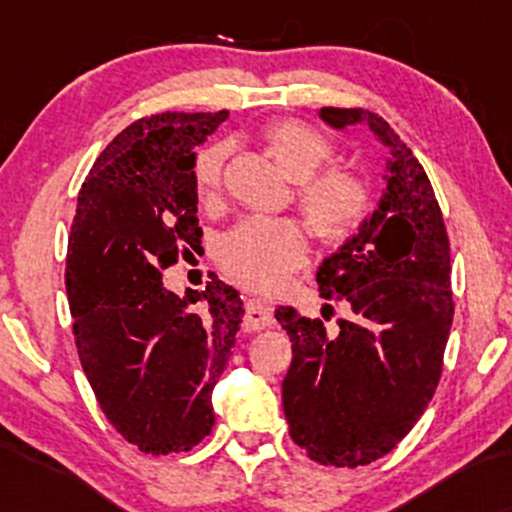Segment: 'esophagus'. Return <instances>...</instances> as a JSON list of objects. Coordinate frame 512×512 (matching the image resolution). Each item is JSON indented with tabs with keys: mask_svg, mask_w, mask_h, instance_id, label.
<instances>
[{
	"mask_svg": "<svg viewBox=\"0 0 512 512\" xmlns=\"http://www.w3.org/2000/svg\"><path fill=\"white\" fill-rule=\"evenodd\" d=\"M274 325V315L272 308L267 303L257 301V298H250L245 303V317H243V330L245 332H260L264 327Z\"/></svg>",
	"mask_w": 512,
	"mask_h": 512,
	"instance_id": "esophagus-1",
	"label": "esophagus"
}]
</instances>
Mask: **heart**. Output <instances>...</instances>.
Masks as SVG:
<instances>
[{"label":"heart","instance_id":"1","mask_svg":"<svg viewBox=\"0 0 512 512\" xmlns=\"http://www.w3.org/2000/svg\"><path fill=\"white\" fill-rule=\"evenodd\" d=\"M264 149L281 170L298 180V207L317 238L330 245L349 240L368 216V182L354 170L327 166L334 156L330 139L298 120H281L264 127ZM226 146L209 144L195 156L192 180L199 197H214L221 187ZM308 255V236L293 219H245L221 238V269L248 289H276Z\"/></svg>","mask_w":512,"mask_h":512}]
</instances>
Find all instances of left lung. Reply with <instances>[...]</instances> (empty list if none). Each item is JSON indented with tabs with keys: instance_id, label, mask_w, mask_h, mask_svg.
I'll list each match as a JSON object with an SVG mask.
<instances>
[{
	"instance_id": "left-lung-1",
	"label": "left lung",
	"mask_w": 512,
	"mask_h": 512,
	"mask_svg": "<svg viewBox=\"0 0 512 512\" xmlns=\"http://www.w3.org/2000/svg\"><path fill=\"white\" fill-rule=\"evenodd\" d=\"M334 129L366 125L390 149L378 209L363 219L315 279L344 301L337 330L276 310L291 337L281 385L289 433L310 460L358 467L383 457L414 428L436 392L452 325L450 243L424 166L383 117L322 108ZM332 310V305H325Z\"/></svg>"
}]
</instances>
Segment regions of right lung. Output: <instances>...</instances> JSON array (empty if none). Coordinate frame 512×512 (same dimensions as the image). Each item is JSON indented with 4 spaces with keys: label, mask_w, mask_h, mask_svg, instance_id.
Instances as JSON below:
<instances>
[{
    "label": "right lung",
    "mask_w": 512,
    "mask_h": 512,
    "mask_svg": "<svg viewBox=\"0 0 512 512\" xmlns=\"http://www.w3.org/2000/svg\"><path fill=\"white\" fill-rule=\"evenodd\" d=\"M228 117L158 113L132 122L86 175L67 248L79 361L103 414L151 455L192 450L214 426L211 392L243 317L233 286H163V269L202 238L195 149ZM205 301L202 311L189 305Z\"/></svg>",
    "instance_id": "obj_1"
}]
</instances>
